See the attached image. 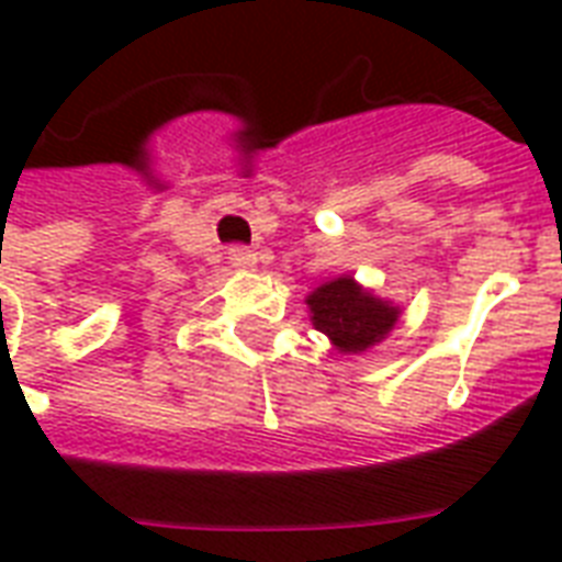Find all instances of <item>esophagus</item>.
I'll use <instances>...</instances> for the list:
<instances>
[{
  "instance_id": "1",
  "label": "esophagus",
  "mask_w": 562,
  "mask_h": 562,
  "mask_svg": "<svg viewBox=\"0 0 562 562\" xmlns=\"http://www.w3.org/2000/svg\"><path fill=\"white\" fill-rule=\"evenodd\" d=\"M229 262L238 265V268H254L256 254L245 245H233V247H229Z\"/></svg>"
}]
</instances>
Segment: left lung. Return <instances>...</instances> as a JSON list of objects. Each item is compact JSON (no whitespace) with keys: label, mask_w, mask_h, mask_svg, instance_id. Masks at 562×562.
Here are the masks:
<instances>
[{"label":"left lung","mask_w":562,"mask_h":562,"mask_svg":"<svg viewBox=\"0 0 562 562\" xmlns=\"http://www.w3.org/2000/svg\"><path fill=\"white\" fill-rule=\"evenodd\" d=\"M312 324L341 352H364L382 341L400 321V306L361 289L352 277L317 285L306 297Z\"/></svg>","instance_id":"8db88e82"}]
</instances>
